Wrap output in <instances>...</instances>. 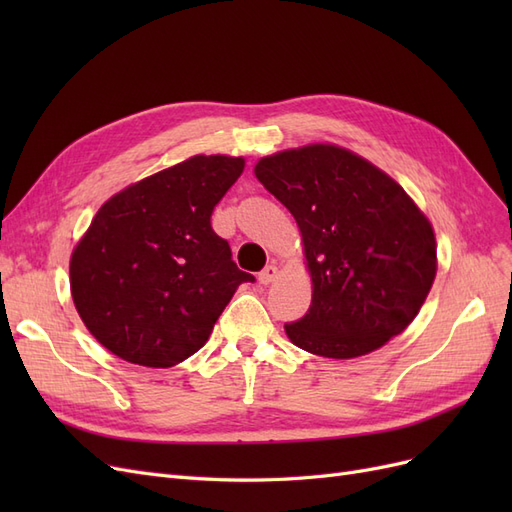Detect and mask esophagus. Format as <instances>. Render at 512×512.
<instances>
[{"mask_svg":"<svg viewBox=\"0 0 512 512\" xmlns=\"http://www.w3.org/2000/svg\"><path fill=\"white\" fill-rule=\"evenodd\" d=\"M277 273H280V269H277L275 265H267L265 269H262L260 273H258V280H260V284H271V282H275L277 280Z\"/></svg>","mask_w":512,"mask_h":512,"instance_id":"obj_1","label":"esophagus"}]
</instances>
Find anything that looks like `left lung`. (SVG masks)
Wrapping results in <instances>:
<instances>
[{"mask_svg": "<svg viewBox=\"0 0 512 512\" xmlns=\"http://www.w3.org/2000/svg\"><path fill=\"white\" fill-rule=\"evenodd\" d=\"M254 173L297 220L314 282L307 314L284 324L290 342L354 359L404 331L436 277V237L404 188L333 145L275 153Z\"/></svg>", "mask_w": 512, "mask_h": 512, "instance_id": "obj_1", "label": "left lung"}]
</instances>
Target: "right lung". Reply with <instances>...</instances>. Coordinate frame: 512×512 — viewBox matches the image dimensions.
Masks as SVG:
<instances>
[{
	"instance_id": "add662e5",
	"label": "right lung",
	"mask_w": 512,
	"mask_h": 512,
	"mask_svg": "<svg viewBox=\"0 0 512 512\" xmlns=\"http://www.w3.org/2000/svg\"><path fill=\"white\" fill-rule=\"evenodd\" d=\"M243 158L194 156L100 207L70 260L76 312L119 359L170 367L205 346L232 294L254 275L211 228Z\"/></svg>"
}]
</instances>
